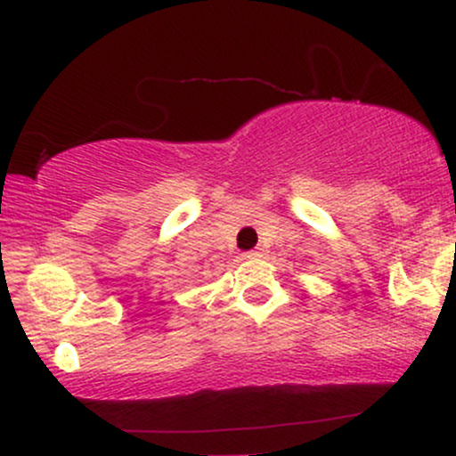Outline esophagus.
<instances>
[{"label":"esophagus","instance_id":"esophagus-1","mask_svg":"<svg viewBox=\"0 0 456 456\" xmlns=\"http://www.w3.org/2000/svg\"><path fill=\"white\" fill-rule=\"evenodd\" d=\"M264 255H265V248H255V250H248V253H246V257L257 259V257H264Z\"/></svg>","mask_w":456,"mask_h":456}]
</instances>
